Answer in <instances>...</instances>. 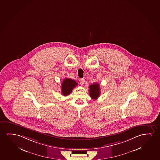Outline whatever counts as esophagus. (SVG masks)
<instances>
[{
  "instance_id": "34e87169",
  "label": "esophagus",
  "mask_w": 160,
  "mask_h": 160,
  "mask_svg": "<svg viewBox=\"0 0 160 160\" xmlns=\"http://www.w3.org/2000/svg\"><path fill=\"white\" fill-rule=\"evenodd\" d=\"M79 82H80V84H81V85H83V84L84 83V78H81L79 79Z\"/></svg>"
}]
</instances>
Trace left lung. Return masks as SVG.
Listing matches in <instances>:
<instances>
[{
  "mask_svg": "<svg viewBox=\"0 0 160 160\" xmlns=\"http://www.w3.org/2000/svg\"><path fill=\"white\" fill-rule=\"evenodd\" d=\"M89 88V94L91 98L93 100H97L100 94V89L99 84L97 83L90 84Z\"/></svg>",
  "mask_w": 160,
  "mask_h": 160,
  "instance_id": "obj_1",
  "label": "left lung"
}]
</instances>
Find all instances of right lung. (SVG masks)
<instances>
[{
	"label": "right lung",
	"instance_id": "obj_1",
	"mask_svg": "<svg viewBox=\"0 0 160 160\" xmlns=\"http://www.w3.org/2000/svg\"><path fill=\"white\" fill-rule=\"evenodd\" d=\"M78 84L72 79H64L61 84V92L64 96H67L72 92L73 88H75Z\"/></svg>",
	"mask_w": 160,
	"mask_h": 160
}]
</instances>
